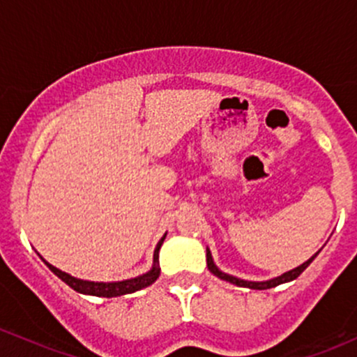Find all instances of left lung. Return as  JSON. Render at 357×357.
I'll return each mask as SVG.
<instances>
[{"mask_svg": "<svg viewBox=\"0 0 357 357\" xmlns=\"http://www.w3.org/2000/svg\"><path fill=\"white\" fill-rule=\"evenodd\" d=\"M318 251L313 255V257L310 258V260H306L305 264H301L299 267L289 270V272L282 273V275L279 277H273V279H268V280H261V282H257V280H245V279H239V277H234V275H229V273L222 272L219 267H217L215 264H213V258H212V253H210V250L207 248V267L210 272L213 273L215 277H219V279L226 280V282H231L234 284V286H239V287H248V289H257V291H264V289H270V287H277L280 286V284H286V282H291V280L298 279L299 275H301L303 272L307 268V265L311 264V261L317 258Z\"/></svg>", "mask_w": 357, "mask_h": 357, "instance_id": "obj_1", "label": "left lung"}]
</instances>
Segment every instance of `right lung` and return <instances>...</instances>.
Listing matches in <instances>:
<instances>
[{
    "label": "right lung",
    "mask_w": 357,
    "mask_h": 357,
    "mask_svg": "<svg viewBox=\"0 0 357 357\" xmlns=\"http://www.w3.org/2000/svg\"><path fill=\"white\" fill-rule=\"evenodd\" d=\"M164 239H166V234L160 238V241L157 243L155 250H153V264L152 268L149 272L142 273V275L133 277V279H126V280H118V282H92V280H84V279H77V277L70 275V273L63 272V270L56 268L54 265L47 264L44 260V264L50 267V270L54 275H58L59 279L63 280L65 284L73 289V291L80 292V294H87V296H97V298H118V296H125V294H131V292H137L140 289L152 286L153 282L157 280V277L160 275V267H159V250L162 246Z\"/></svg>",
    "instance_id": "right-lung-1"
}]
</instances>
